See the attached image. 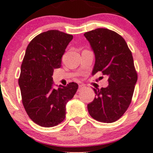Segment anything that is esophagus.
<instances>
[{
	"label": "esophagus",
	"mask_w": 153,
	"mask_h": 153,
	"mask_svg": "<svg viewBox=\"0 0 153 153\" xmlns=\"http://www.w3.org/2000/svg\"><path fill=\"white\" fill-rule=\"evenodd\" d=\"M85 88V86L84 85H79V88H78V91H80L82 89H84Z\"/></svg>",
	"instance_id": "esophagus-1"
}]
</instances>
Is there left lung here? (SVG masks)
I'll return each instance as SVG.
<instances>
[{"instance_id":"1","label":"left lung","mask_w":153,"mask_h":153,"mask_svg":"<svg viewBox=\"0 0 153 153\" xmlns=\"http://www.w3.org/2000/svg\"><path fill=\"white\" fill-rule=\"evenodd\" d=\"M84 36L95 54L92 75L101 72L108 76V85L94 88V101L88 104L92 118L112 123L122 117L130 104L137 81L132 54L125 40L115 31L99 28Z\"/></svg>"}]
</instances>
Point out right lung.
I'll list each match as a JSON object with an SVG mask.
<instances>
[{"instance_id": "right-lung-1", "label": "right lung", "mask_w": 153, "mask_h": 153, "mask_svg": "<svg viewBox=\"0 0 153 153\" xmlns=\"http://www.w3.org/2000/svg\"><path fill=\"white\" fill-rule=\"evenodd\" d=\"M71 34L50 30L37 35L26 48L19 79L22 103L33 122L44 127L58 125L65 118L66 104L78 90L73 82L53 88L54 69L61 67L62 57Z\"/></svg>"}]
</instances>
